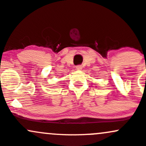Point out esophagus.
<instances>
[{
	"mask_svg": "<svg viewBox=\"0 0 146 146\" xmlns=\"http://www.w3.org/2000/svg\"><path fill=\"white\" fill-rule=\"evenodd\" d=\"M76 69H77L78 70H81L82 69V66H77L76 67Z\"/></svg>",
	"mask_w": 146,
	"mask_h": 146,
	"instance_id": "obj_1",
	"label": "esophagus"
}]
</instances>
